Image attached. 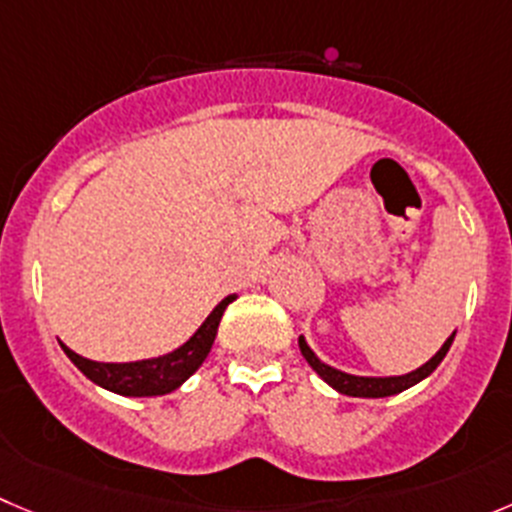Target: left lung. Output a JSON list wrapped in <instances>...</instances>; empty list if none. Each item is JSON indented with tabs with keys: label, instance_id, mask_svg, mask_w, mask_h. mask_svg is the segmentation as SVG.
Segmentation results:
<instances>
[{
	"label": "left lung",
	"instance_id": "left-lung-1",
	"mask_svg": "<svg viewBox=\"0 0 512 512\" xmlns=\"http://www.w3.org/2000/svg\"><path fill=\"white\" fill-rule=\"evenodd\" d=\"M452 339H455V334H452V337L442 344V349L430 359V362H425L420 369H415V372L402 374V377H357V374L339 372V369H334V367H329V364L321 362V359L311 352L304 337H299V349H301V354H304L306 362L311 364V369H314V372L319 374V377L324 379L329 387L337 389V392L347 394V397H392V394L405 392V389H410L412 384H417V382H422L425 377H430V374L437 369V364H440L442 359H445V354L450 352Z\"/></svg>",
	"mask_w": 512,
	"mask_h": 512
}]
</instances>
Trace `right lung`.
<instances>
[{
    "mask_svg": "<svg viewBox=\"0 0 512 512\" xmlns=\"http://www.w3.org/2000/svg\"><path fill=\"white\" fill-rule=\"evenodd\" d=\"M233 299H236V296H226V299L208 314V319L203 321L201 329H198L183 347H178L175 352L158 359H143V362L128 364H105L80 357V354H75L62 342L60 347L65 349V354L72 359V364H75L87 379L100 384V387L110 389V392L115 394H125V397H158V394H168L173 392V389H178L180 384L186 382V379L201 367L203 359L208 357V352H211L213 347V339H216L223 311H226V306L231 304Z\"/></svg>",
    "mask_w": 512,
    "mask_h": 512,
    "instance_id": "1",
    "label": "right lung"
}]
</instances>
